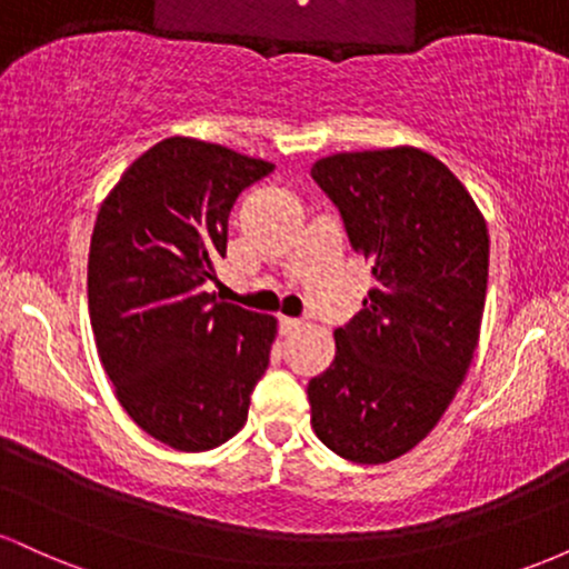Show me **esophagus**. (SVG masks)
Returning a JSON list of instances; mask_svg holds the SVG:
<instances>
[{"instance_id":"34e87169","label":"esophagus","mask_w":569,"mask_h":569,"mask_svg":"<svg viewBox=\"0 0 569 569\" xmlns=\"http://www.w3.org/2000/svg\"><path fill=\"white\" fill-rule=\"evenodd\" d=\"M280 331H283V335H293V331H299L302 329V321H299V318H286V316H280Z\"/></svg>"}]
</instances>
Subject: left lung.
Masks as SVG:
<instances>
[{
	"label": "left lung",
	"mask_w": 569,
	"mask_h": 569,
	"mask_svg": "<svg viewBox=\"0 0 569 569\" xmlns=\"http://www.w3.org/2000/svg\"><path fill=\"white\" fill-rule=\"evenodd\" d=\"M375 289L335 331L337 356L307 385L310 422L331 452L380 466L415 449L466 380L485 316L487 221L460 179L415 147L318 160Z\"/></svg>",
	"instance_id": "left-lung-1"
}]
</instances>
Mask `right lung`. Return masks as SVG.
Wrapping results in <instances>:
<instances>
[{"label": "right lung", "instance_id": "right-lung-1", "mask_svg": "<svg viewBox=\"0 0 569 569\" xmlns=\"http://www.w3.org/2000/svg\"><path fill=\"white\" fill-rule=\"evenodd\" d=\"M272 168L173 136L98 211L88 257L98 356L136 426L179 452L230 441L270 363L276 318L219 302L206 283L227 257L234 200Z\"/></svg>", "mask_w": 569, "mask_h": 569}]
</instances>
